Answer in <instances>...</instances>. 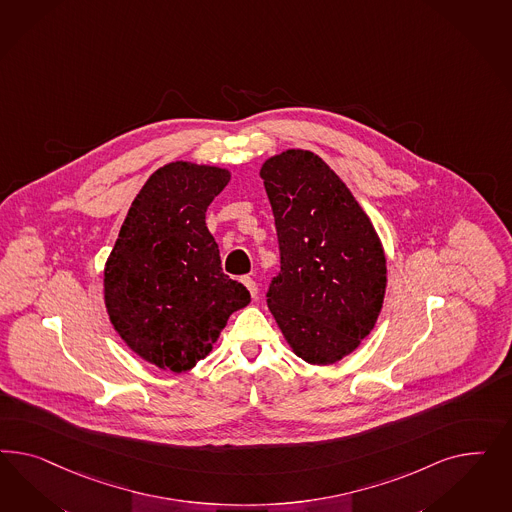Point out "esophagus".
I'll return each instance as SVG.
<instances>
[{
    "instance_id": "1",
    "label": "esophagus",
    "mask_w": 512,
    "mask_h": 512,
    "mask_svg": "<svg viewBox=\"0 0 512 512\" xmlns=\"http://www.w3.org/2000/svg\"><path fill=\"white\" fill-rule=\"evenodd\" d=\"M242 283L248 287V291L251 293V296H253V298H257V291H259V289H257L255 279L249 278V276H244V278H242Z\"/></svg>"
}]
</instances>
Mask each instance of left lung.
Segmentation results:
<instances>
[{
  "instance_id": "obj_1",
  "label": "left lung",
  "mask_w": 512,
  "mask_h": 512,
  "mask_svg": "<svg viewBox=\"0 0 512 512\" xmlns=\"http://www.w3.org/2000/svg\"><path fill=\"white\" fill-rule=\"evenodd\" d=\"M261 178L279 244L268 308L298 357L334 364L357 349L379 317L387 287L381 240L319 155H274Z\"/></svg>"
}]
</instances>
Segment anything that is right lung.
Returning a JSON list of instances; mask_svg holds the SVG:
<instances>
[{
	"label": "right lung",
	"mask_w": 512,
	"mask_h": 512,
	"mask_svg": "<svg viewBox=\"0 0 512 512\" xmlns=\"http://www.w3.org/2000/svg\"><path fill=\"white\" fill-rule=\"evenodd\" d=\"M225 169L169 163L131 204L105 266V304L122 340L161 370L187 372L212 351L249 291L221 270L206 210Z\"/></svg>",
	"instance_id": "right-lung-1"
}]
</instances>
